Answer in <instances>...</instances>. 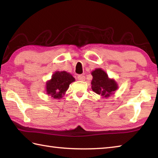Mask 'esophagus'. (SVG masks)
I'll return each instance as SVG.
<instances>
[{
	"label": "esophagus",
	"instance_id": "1",
	"mask_svg": "<svg viewBox=\"0 0 158 158\" xmlns=\"http://www.w3.org/2000/svg\"><path fill=\"white\" fill-rule=\"evenodd\" d=\"M77 79L78 80H79V81H85V77L84 76V75H78L77 76Z\"/></svg>",
	"mask_w": 158,
	"mask_h": 158
}]
</instances>
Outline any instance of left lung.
<instances>
[{"label":"left lung","instance_id":"8db88e82","mask_svg":"<svg viewBox=\"0 0 158 158\" xmlns=\"http://www.w3.org/2000/svg\"><path fill=\"white\" fill-rule=\"evenodd\" d=\"M92 89L94 92L105 98L110 96L116 89L118 85L113 79H109L108 75L101 69H96L92 72Z\"/></svg>","mask_w":158,"mask_h":158}]
</instances>
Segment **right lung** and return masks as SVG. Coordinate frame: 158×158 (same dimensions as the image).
Returning <instances> with one entry per match:
<instances>
[{"instance_id": "1", "label": "right lung", "mask_w": 158, "mask_h": 158, "mask_svg": "<svg viewBox=\"0 0 158 158\" xmlns=\"http://www.w3.org/2000/svg\"><path fill=\"white\" fill-rule=\"evenodd\" d=\"M75 78L66 71H56L53 74L52 79L46 83L47 94L54 99H60L65 94L71 83L75 81Z\"/></svg>"}]
</instances>
